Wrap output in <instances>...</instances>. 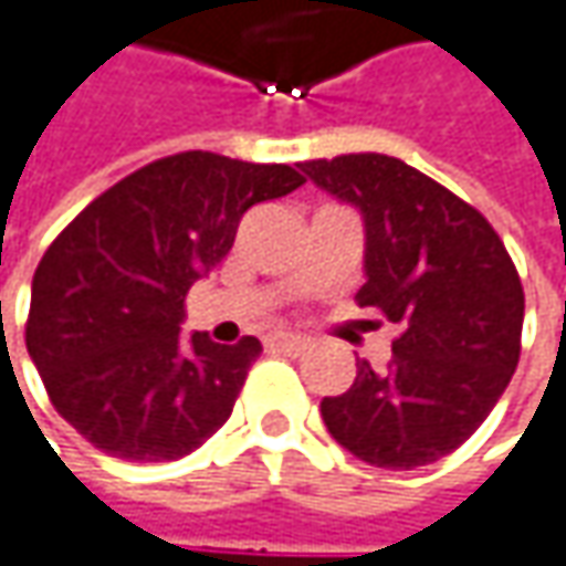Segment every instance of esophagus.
<instances>
[{"instance_id":"obj_1","label":"esophagus","mask_w":566,"mask_h":566,"mask_svg":"<svg viewBox=\"0 0 566 566\" xmlns=\"http://www.w3.org/2000/svg\"><path fill=\"white\" fill-rule=\"evenodd\" d=\"M270 347L273 350H280V354H303L305 347H308V338H303V335H273L270 338Z\"/></svg>"}]
</instances>
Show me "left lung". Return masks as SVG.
<instances>
[{
    "label": "left lung",
    "mask_w": 566,
    "mask_h": 566,
    "mask_svg": "<svg viewBox=\"0 0 566 566\" xmlns=\"http://www.w3.org/2000/svg\"><path fill=\"white\" fill-rule=\"evenodd\" d=\"M364 219L360 308L402 328L392 360L357 364L342 396L322 399L332 438L386 470L434 464L500 402L522 350L525 293L500 234L441 182L386 154L300 164Z\"/></svg>",
    "instance_id": "obj_1"
}]
</instances>
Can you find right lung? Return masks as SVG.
<instances>
[{
  "label": "right lung",
  "instance_id": "obj_1",
  "mask_svg": "<svg viewBox=\"0 0 566 566\" xmlns=\"http://www.w3.org/2000/svg\"><path fill=\"white\" fill-rule=\"evenodd\" d=\"M303 182L286 164L186 150L115 182L54 238L31 280L24 344L90 444L160 464L228 422L261 342H186L182 303L231 251L244 212Z\"/></svg>",
  "mask_w": 566,
  "mask_h": 566
}]
</instances>
